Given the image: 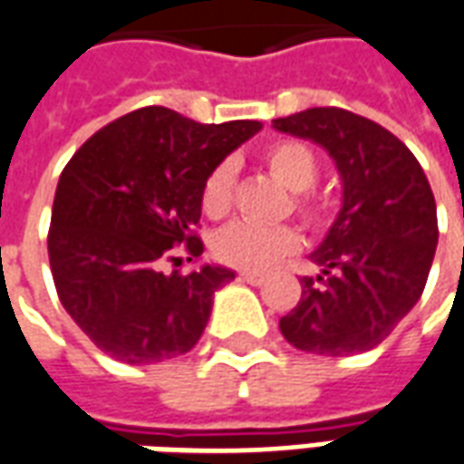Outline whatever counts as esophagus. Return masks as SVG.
<instances>
[{
  "label": "esophagus",
  "instance_id": "obj_1",
  "mask_svg": "<svg viewBox=\"0 0 464 464\" xmlns=\"http://www.w3.org/2000/svg\"><path fill=\"white\" fill-rule=\"evenodd\" d=\"M238 278H241L243 283H251V285H263V281H266V278L258 276V273H241Z\"/></svg>",
  "mask_w": 464,
  "mask_h": 464
}]
</instances>
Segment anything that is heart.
<instances>
[{
  "mask_svg": "<svg viewBox=\"0 0 464 464\" xmlns=\"http://www.w3.org/2000/svg\"><path fill=\"white\" fill-rule=\"evenodd\" d=\"M261 163L291 196V211L308 226L325 223V208L308 188L318 181L321 163L308 143L298 139H276L263 146ZM236 196V166L221 161L206 173L201 186V211L218 221L228 216ZM301 248V236L291 226H256V223H231L213 236V256L226 266L248 273L268 271L273 263Z\"/></svg>",
  "mask_w": 464,
  "mask_h": 464,
  "instance_id": "1",
  "label": "heart"
}]
</instances>
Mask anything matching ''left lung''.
Segmentation results:
<instances>
[{"label": "left lung", "instance_id": "left-lung-1", "mask_svg": "<svg viewBox=\"0 0 464 464\" xmlns=\"http://www.w3.org/2000/svg\"><path fill=\"white\" fill-rule=\"evenodd\" d=\"M273 129L323 146L343 179L341 213L311 256L321 276L301 281L283 338L315 355L365 353L425 291L438 248L428 176L398 136L338 106L273 119Z\"/></svg>", "mask_w": 464, "mask_h": 464}]
</instances>
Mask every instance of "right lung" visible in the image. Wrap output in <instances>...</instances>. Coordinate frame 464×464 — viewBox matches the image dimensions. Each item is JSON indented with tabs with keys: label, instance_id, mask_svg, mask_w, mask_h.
I'll list each match as a JSON object with an SVG mask.
<instances>
[{
	"label": "right lung",
	"instance_id": "right-lung-1",
	"mask_svg": "<svg viewBox=\"0 0 464 464\" xmlns=\"http://www.w3.org/2000/svg\"><path fill=\"white\" fill-rule=\"evenodd\" d=\"M261 121L198 123L143 106L106 123L59 176L49 266L72 321L96 348L129 365L179 358L198 343L213 293L236 273L203 263L163 273L196 233L206 173L261 131Z\"/></svg>",
	"mask_w": 464,
	"mask_h": 464
}]
</instances>
